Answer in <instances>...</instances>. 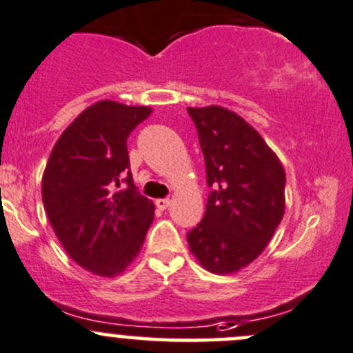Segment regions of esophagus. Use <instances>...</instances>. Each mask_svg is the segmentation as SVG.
Returning a JSON list of instances; mask_svg holds the SVG:
<instances>
[{
  "label": "esophagus",
  "instance_id": "34e87169",
  "mask_svg": "<svg viewBox=\"0 0 353 353\" xmlns=\"http://www.w3.org/2000/svg\"><path fill=\"white\" fill-rule=\"evenodd\" d=\"M155 205H157V208H159V210H165V208L170 205V200H169V198H159V200L155 201Z\"/></svg>",
  "mask_w": 353,
  "mask_h": 353
}]
</instances>
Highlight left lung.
<instances>
[{"instance_id": "1", "label": "left lung", "mask_w": 353, "mask_h": 353, "mask_svg": "<svg viewBox=\"0 0 353 353\" xmlns=\"http://www.w3.org/2000/svg\"><path fill=\"white\" fill-rule=\"evenodd\" d=\"M214 190L205 215L188 232L201 268L231 274L252 263L285 215L286 174L262 136L234 112L210 105L188 108Z\"/></svg>"}]
</instances>
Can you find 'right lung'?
<instances>
[{
    "instance_id": "right-lung-1",
    "label": "right lung",
    "mask_w": 353,
    "mask_h": 353,
    "mask_svg": "<svg viewBox=\"0 0 353 353\" xmlns=\"http://www.w3.org/2000/svg\"><path fill=\"white\" fill-rule=\"evenodd\" d=\"M150 107L97 101L74 119L51 150L43 203L58 241L82 269L114 278L139 255L155 215L132 183L128 138Z\"/></svg>"
}]
</instances>
